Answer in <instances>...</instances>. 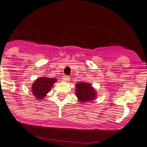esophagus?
Instances as JSON below:
<instances>
[{
  "label": "esophagus",
  "mask_w": 147,
  "mask_h": 147,
  "mask_svg": "<svg viewBox=\"0 0 147 147\" xmlns=\"http://www.w3.org/2000/svg\"><path fill=\"white\" fill-rule=\"evenodd\" d=\"M70 78H69V76H62V80L64 81V82H69Z\"/></svg>",
  "instance_id": "obj_1"
}]
</instances>
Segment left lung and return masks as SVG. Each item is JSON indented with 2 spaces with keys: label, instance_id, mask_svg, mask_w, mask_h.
Segmentation results:
<instances>
[{
  "label": "left lung",
  "instance_id": "left-lung-1",
  "mask_svg": "<svg viewBox=\"0 0 147 147\" xmlns=\"http://www.w3.org/2000/svg\"><path fill=\"white\" fill-rule=\"evenodd\" d=\"M76 94L79 102H90L96 99L97 92L90 83L78 82L76 85Z\"/></svg>",
  "mask_w": 147,
  "mask_h": 147
}]
</instances>
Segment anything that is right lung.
Returning <instances> with one entry per match:
<instances>
[{"label": "right lung", "instance_id": "right-lung-1", "mask_svg": "<svg viewBox=\"0 0 147 147\" xmlns=\"http://www.w3.org/2000/svg\"><path fill=\"white\" fill-rule=\"evenodd\" d=\"M57 82V78H49L47 76L40 77L36 79L31 87V92L38 100H42L48 93L54 83Z\"/></svg>", "mask_w": 147, "mask_h": 147}]
</instances>
